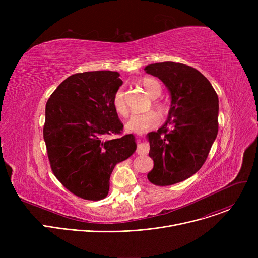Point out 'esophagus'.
Masks as SVG:
<instances>
[{
	"instance_id": "obj_1",
	"label": "esophagus",
	"mask_w": 258,
	"mask_h": 258,
	"mask_svg": "<svg viewBox=\"0 0 258 258\" xmlns=\"http://www.w3.org/2000/svg\"><path fill=\"white\" fill-rule=\"evenodd\" d=\"M150 149V146L148 143H146L144 141L139 140L138 142V147H137V153L140 155H145L149 152Z\"/></svg>"
}]
</instances>
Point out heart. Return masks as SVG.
<instances>
[{
    "mask_svg": "<svg viewBox=\"0 0 258 258\" xmlns=\"http://www.w3.org/2000/svg\"><path fill=\"white\" fill-rule=\"evenodd\" d=\"M141 85L144 87L147 94H148L152 99H154L153 105L155 106V108L158 110V111L162 114L166 113L168 109L167 106L164 103L155 100L161 94V86L159 82L151 78H144L141 81ZM112 105L117 114L121 116L127 115L128 109H127L124 92L122 88L117 89V91L114 93V96L112 99ZM159 122H160L159 115L155 111H148L145 113H134L131 115V117L126 121L125 127L128 132L142 134L156 127L159 124Z\"/></svg>",
    "mask_w": 258,
    "mask_h": 258,
    "instance_id": "obj_1",
    "label": "heart"
}]
</instances>
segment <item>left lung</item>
I'll return each mask as SVG.
<instances>
[{
  "mask_svg": "<svg viewBox=\"0 0 258 258\" xmlns=\"http://www.w3.org/2000/svg\"><path fill=\"white\" fill-rule=\"evenodd\" d=\"M145 71L158 78L171 97L165 123L147 135L154 161L147 177L156 186H170L204 164L218 132V98L209 81L189 65L161 62Z\"/></svg>",
  "mask_w": 258,
  "mask_h": 258,
  "instance_id": "8db88e82",
  "label": "left lung"
}]
</instances>
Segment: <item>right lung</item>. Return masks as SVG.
Segmentation results:
<instances>
[{"label": "right lung", "instance_id": "add662e5", "mask_svg": "<svg viewBox=\"0 0 258 258\" xmlns=\"http://www.w3.org/2000/svg\"><path fill=\"white\" fill-rule=\"evenodd\" d=\"M121 85L116 71L76 73L46 105L44 140L52 171L68 191L86 200L104 199L115 165L137 149L132 134L110 138L123 130L112 105Z\"/></svg>", "mask_w": 258, "mask_h": 258}]
</instances>
